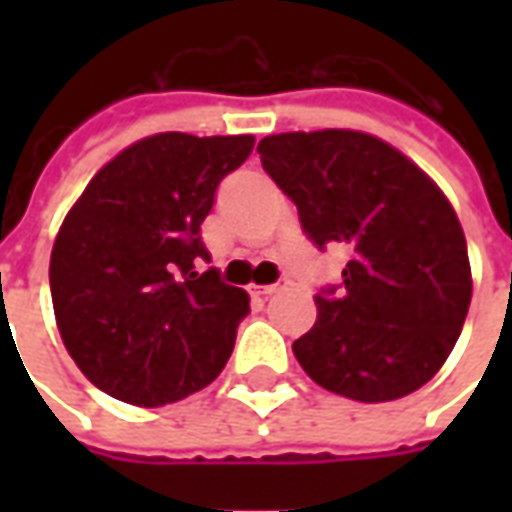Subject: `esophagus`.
Masks as SVG:
<instances>
[{
  "mask_svg": "<svg viewBox=\"0 0 512 512\" xmlns=\"http://www.w3.org/2000/svg\"><path fill=\"white\" fill-rule=\"evenodd\" d=\"M288 288V279H282V282H274V285H263V288H255L257 296H274L279 290Z\"/></svg>",
  "mask_w": 512,
  "mask_h": 512,
  "instance_id": "esophagus-1",
  "label": "esophagus"
}]
</instances>
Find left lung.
<instances>
[{"instance_id": "1", "label": "left lung", "mask_w": 512, "mask_h": 512, "mask_svg": "<svg viewBox=\"0 0 512 512\" xmlns=\"http://www.w3.org/2000/svg\"><path fill=\"white\" fill-rule=\"evenodd\" d=\"M257 153L312 244L351 252L340 290L321 288L318 321L293 343L304 373L362 403L417 392L447 362L472 301L466 238L447 197L362 131L274 134Z\"/></svg>"}]
</instances>
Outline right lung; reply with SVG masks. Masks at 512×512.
I'll return each instance as SVG.
<instances>
[{
	"mask_svg": "<svg viewBox=\"0 0 512 512\" xmlns=\"http://www.w3.org/2000/svg\"><path fill=\"white\" fill-rule=\"evenodd\" d=\"M255 136H147L95 175L51 249L62 343L101 392L164 406L208 386L233 354L246 290L224 285L200 224Z\"/></svg>",
	"mask_w": 512,
	"mask_h": 512,
	"instance_id": "1",
	"label": "right lung"
}]
</instances>
